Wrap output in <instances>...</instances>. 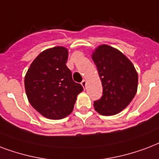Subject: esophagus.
Here are the masks:
<instances>
[{"label": "esophagus", "instance_id": "obj_1", "mask_svg": "<svg viewBox=\"0 0 159 159\" xmlns=\"http://www.w3.org/2000/svg\"><path fill=\"white\" fill-rule=\"evenodd\" d=\"M81 84L83 88H86V85H87V81L86 80H82V82H81Z\"/></svg>", "mask_w": 159, "mask_h": 159}]
</instances>
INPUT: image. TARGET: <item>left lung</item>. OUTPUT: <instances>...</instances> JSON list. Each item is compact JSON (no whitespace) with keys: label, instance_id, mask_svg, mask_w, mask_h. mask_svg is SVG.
<instances>
[{"label":"left lung","instance_id":"obj_1","mask_svg":"<svg viewBox=\"0 0 159 159\" xmlns=\"http://www.w3.org/2000/svg\"><path fill=\"white\" fill-rule=\"evenodd\" d=\"M102 85V96L94 102L97 112L112 116L125 108L136 95L138 73L126 56L117 49L99 46L92 56Z\"/></svg>","mask_w":159,"mask_h":159}]
</instances>
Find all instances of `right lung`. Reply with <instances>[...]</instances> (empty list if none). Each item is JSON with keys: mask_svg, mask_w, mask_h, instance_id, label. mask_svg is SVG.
<instances>
[{"mask_svg": "<svg viewBox=\"0 0 159 159\" xmlns=\"http://www.w3.org/2000/svg\"><path fill=\"white\" fill-rule=\"evenodd\" d=\"M68 51L55 47L43 51L32 61L25 77L29 102L42 116L61 119L73 110L82 85L72 80L66 66Z\"/></svg>", "mask_w": 159, "mask_h": 159, "instance_id": "obj_1", "label": "right lung"}]
</instances>
